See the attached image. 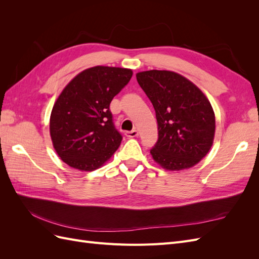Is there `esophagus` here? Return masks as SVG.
Returning a JSON list of instances; mask_svg holds the SVG:
<instances>
[{
	"instance_id": "obj_1",
	"label": "esophagus",
	"mask_w": 259,
	"mask_h": 259,
	"mask_svg": "<svg viewBox=\"0 0 259 259\" xmlns=\"http://www.w3.org/2000/svg\"><path fill=\"white\" fill-rule=\"evenodd\" d=\"M125 135H126L127 137L130 138H133V137H136L138 136V131L137 130H132V131H128L125 133Z\"/></svg>"
}]
</instances>
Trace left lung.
Here are the masks:
<instances>
[{"mask_svg": "<svg viewBox=\"0 0 259 259\" xmlns=\"http://www.w3.org/2000/svg\"><path fill=\"white\" fill-rule=\"evenodd\" d=\"M155 110L158 142L153 160L168 170L189 168L209 151L215 135V114L202 91L185 76L166 70L136 74Z\"/></svg>", "mask_w": 259, "mask_h": 259, "instance_id": "left-lung-1", "label": "left lung"}]
</instances>
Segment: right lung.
<instances>
[{"label":"right lung","mask_w":259,"mask_h":259,"mask_svg":"<svg viewBox=\"0 0 259 259\" xmlns=\"http://www.w3.org/2000/svg\"><path fill=\"white\" fill-rule=\"evenodd\" d=\"M132 75L131 69L93 67L61 92L53 107L50 132L55 150L69 166L94 170L119 148L122 135L109 107Z\"/></svg>","instance_id":"right-lung-1"}]
</instances>
